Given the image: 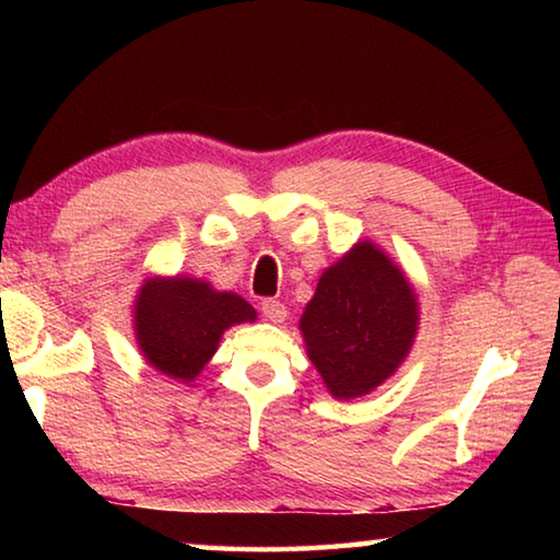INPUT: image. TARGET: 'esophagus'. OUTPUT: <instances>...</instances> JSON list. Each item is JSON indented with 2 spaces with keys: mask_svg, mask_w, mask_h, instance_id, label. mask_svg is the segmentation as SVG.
<instances>
[{
  "mask_svg": "<svg viewBox=\"0 0 560 560\" xmlns=\"http://www.w3.org/2000/svg\"><path fill=\"white\" fill-rule=\"evenodd\" d=\"M261 311H264V316L271 320V324H281V320L287 318V306H283V303L277 299H264Z\"/></svg>",
  "mask_w": 560,
  "mask_h": 560,
  "instance_id": "1",
  "label": "esophagus"
}]
</instances>
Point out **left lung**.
<instances>
[{"label": "left lung", "mask_w": 560, "mask_h": 560, "mask_svg": "<svg viewBox=\"0 0 560 560\" xmlns=\"http://www.w3.org/2000/svg\"><path fill=\"white\" fill-rule=\"evenodd\" d=\"M417 296L405 271L373 242H358L320 273L301 316L308 360L336 400L383 385L412 348Z\"/></svg>", "instance_id": "8db88e82"}]
</instances>
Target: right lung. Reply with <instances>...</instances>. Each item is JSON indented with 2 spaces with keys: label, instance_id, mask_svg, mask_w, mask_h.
<instances>
[{
  "label": "right lung",
  "instance_id": "1",
  "mask_svg": "<svg viewBox=\"0 0 560 560\" xmlns=\"http://www.w3.org/2000/svg\"><path fill=\"white\" fill-rule=\"evenodd\" d=\"M252 320H257L252 303L189 277L145 279L132 308L145 363L179 383H192L202 373L226 328Z\"/></svg>",
  "mask_w": 560,
  "mask_h": 560
}]
</instances>
